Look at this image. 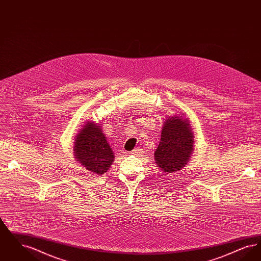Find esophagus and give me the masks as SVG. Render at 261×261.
Wrapping results in <instances>:
<instances>
[{"label": "esophagus", "instance_id": "34e87169", "mask_svg": "<svg viewBox=\"0 0 261 261\" xmlns=\"http://www.w3.org/2000/svg\"><path fill=\"white\" fill-rule=\"evenodd\" d=\"M139 153H141V150L139 149H134V150L129 152V154H131V155H136V154H139Z\"/></svg>", "mask_w": 261, "mask_h": 261}]
</instances>
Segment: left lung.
Here are the masks:
<instances>
[{
	"mask_svg": "<svg viewBox=\"0 0 261 261\" xmlns=\"http://www.w3.org/2000/svg\"><path fill=\"white\" fill-rule=\"evenodd\" d=\"M194 137L189 119L181 115L166 118L154 151V161L163 173H175L186 166L194 150Z\"/></svg>",
	"mask_w": 261,
	"mask_h": 261,
	"instance_id": "1",
	"label": "left lung"
}]
</instances>
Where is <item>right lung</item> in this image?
<instances>
[{"mask_svg": "<svg viewBox=\"0 0 261 261\" xmlns=\"http://www.w3.org/2000/svg\"><path fill=\"white\" fill-rule=\"evenodd\" d=\"M74 159L89 173H106L114 160V154L99 123L89 120L74 137Z\"/></svg>", "mask_w": 261, "mask_h": 261, "instance_id": "right-lung-1", "label": "right lung"}]
</instances>
